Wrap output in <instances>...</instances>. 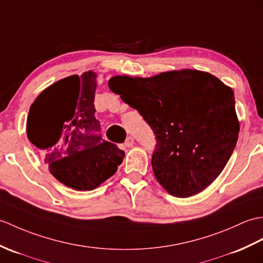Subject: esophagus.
<instances>
[{
	"mask_svg": "<svg viewBox=\"0 0 263 263\" xmlns=\"http://www.w3.org/2000/svg\"><path fill=\"white\" fill-rule=\"evenodd\" d=\"M133 144H134V139H133V137H127L126 140H125V142H124L125 148H130V146H132Z\"/></svg>",
	"mask_w": 263,
	"mask_h": 263,
	"instance_id": "34e87169",
	"label": "esophagus"
}]
</instances>
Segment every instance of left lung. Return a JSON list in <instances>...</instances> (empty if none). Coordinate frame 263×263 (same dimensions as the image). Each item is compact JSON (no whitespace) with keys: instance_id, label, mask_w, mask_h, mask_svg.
<instances>
[{"instance_id":"obj_1","label":"left lung","mask_w":263,"mask_h":263,"mask_svg":"<svg viewBox=\"0 0 263 263\" xmlns=\"http://www.w3.org/2000/svg\"><path fill=\"white\" fill-rule=\"evenodd\" d=\"M108 86L154 131L152 169L170 195L193 196L222 173L240 125L233 90L218 78L184 69L150 78L114 76Z\"/></svg>"}]
</instances>
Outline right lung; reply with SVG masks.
Here are the masks:
<instances>
[{"instance_id":"1","label":"right lung","mask_w":263,"mask_h":263,"mask_svg":"<svg viewBox=\"0 0 263 263\" xmlns=\"http://www.w3.org/2000/svg\"><path fill=\"white\" fill-rule=\"evenodd\" d=\"M96 74L72 75L49 86L30 106L27 134L53 177L90 191L113 176L124 151L101 137L95 117Z\"/></svg>"}]
</instances>
